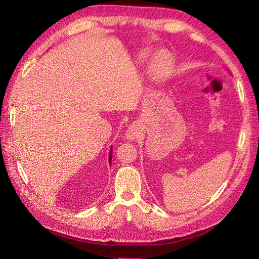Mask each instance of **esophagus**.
Returning <instances> with one entry per match:
<instances>
[{
	"mask_svg": "<svg viewBox=\"0 0 259 259\" xmlns=\"http://www.w3.org/2000/svg\"><path fill=\"white\" fill-rule=\"evenodd\" d=\"M141 126L139 123H133L132 124L130 127L126 131V137H127L128 140L131 141H134L135 139H139V136L141 135Z\"/></svg>",
	"mask_w": 259,
	"mask_h": 259,
	"instance_id": "34e87169",
	"label": "esophagus"
}]
</instances>
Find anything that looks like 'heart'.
I'll return each instance as SVG.
<instances>
[{
	"label": "heart",
	"instance_id": "b5f03b06",
	"mask_svg": "<svg viewBox=\"0 0 259 259\" xmlns=\"http://www.w3.org/2000/svg\"><path fill=\"white\" fill-rule=\"evenodd\" d=\"M155 74H156L157 77L159 78H165L167 77L171 70V61L167 55L160 54L158 59L155 63Z\"/></svg>",
	"mask_w": 259,
	"mask_h": 259
}]
</instances>
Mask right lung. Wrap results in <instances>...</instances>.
I'll list each match as a JSON object with an SVG mask.
<instances>
[{
	"mask_svg": "<svg viewBox=\"0 0 259 259\" xmlns=\"http://www.w3.org/2000/svg\"><path fill=\"white\" fill-rule=\"evenodd\" d=\"M108 160H110V164H111V162H112V148L110 151V157H108Z\"/></svg>",
	"mask_w": 259,
	"mask_h": 259,
	"instance_id": "1",
	"label": "right lung"
}]
</instances>
